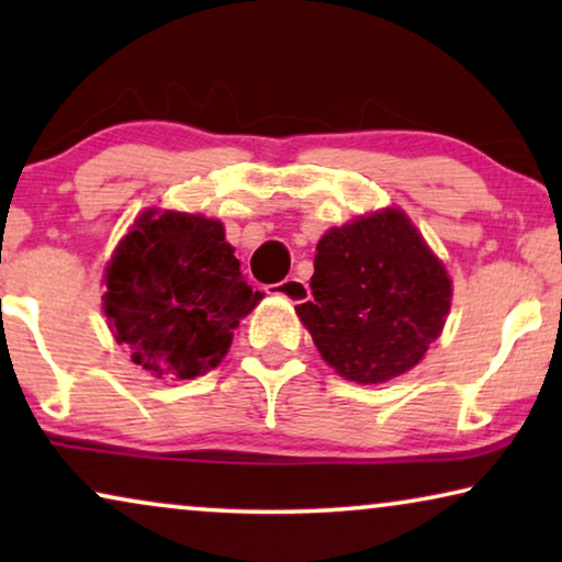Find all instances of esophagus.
<instances>
[{"instance_id":"obj_1","label":"esophagus","mask_w":562,"mask_h":562,"mask_svg":"<svg viewBox=\"0 0 562 562\" xmlns=\"http://www.w3.org/2000/svg\"><path fill=\"white\" fill-rule=\"evenodd\" d=\"M268 291L276 296L289 299L291 304H302L310 299V286H306V281L299 279V276H289V279H283L281 283H273V286H268Z\"/></svg>"}]
</instances>
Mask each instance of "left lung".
Here are the masks:
<instances>
[{
  "mask_svg": "<svg viewBox=\"0 0 562 562\" xmlns=\"http://www.w3.org/2000/svg\"><path fill=\"white\" fill-rule=\"evenodd\" d=\"M310 286L299 319L325 363L356 383L412 371L440 337L452 299L440 258L394 206L327 229Z\"/></svg>",
  "mask_w": 562,
  "mask_h": 562,
  "instance_id": "obj_1",
  "label": "left lung"
}]
</instances>
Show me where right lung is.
I'll return each mask as SVG.
<instances>
[{
	"instance_id": "right-lung-1",
	"label": "right lung",
	"mask_w": 562,
	"mask_h": 562,
	"mask_svg": "<svg viewBox=\"0 0 562 562\" xmlns=\"http://www.w3.org/2000/svg\"><path fill=\"white\" fill-rule=\"evenodd\" d=\"M104 283L114 340L158 379H196L217 366L263 299L240 273L222 222L183 212H143Z\"/></svg>"
}]
</instances>
